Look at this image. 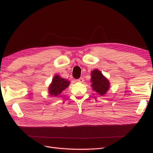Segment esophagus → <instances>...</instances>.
<instances>
[{
  "label": "esophagus",
  "mask_w": 153,
  "mask_h": 153,
  "mask_svg": "<svg viewBox=\"0 0 153 153\" xmlns=\"http://www.w3.org/2000/svg\"><path fill=\"white\" fill-rule=\"evenodd\" d=\"M77 82H79V83H83L84 81V79H83L82 77H80L78 79H77Z\"/></svg>",
  "instance_id": "obj_1"
}]
</instances>
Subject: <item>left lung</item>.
Masks as SVG:
<instances>
[{
    "instance_id": "left-lung-1",
    "label": "left lung",
    "mask_w": 153,
    "mask_h": 153,
    "mask_svg": "<svg viewBox=\"0 0 153 153\" xmlns=\"http://www.w3.org/2000/svg\"><path fill=\"white\" fill-rule=\"evenodd\" d=\"M91 81L93 90L100 95H104L108 91L109 82L99 70H94L92 72Z\"/></svg>"
}]
</instances>
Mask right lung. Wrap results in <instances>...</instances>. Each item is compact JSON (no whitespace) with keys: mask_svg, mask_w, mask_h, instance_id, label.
Masks as SVG:
<instances>
[{"mask_svg":"<svg viewBox=\"0 0 153 153\" xmlns=\"http://www.w3.org/2000/svg\"><path fill=\"white\" fill-rule=\"evenodd\" d=\"M69 84V81L65 79L60 77L58 76H55L52 80L51 84L49 87V94L51 96L56 97L58 94L61 93L62 91L65 90L66 87H68Z\"/></svg>","mask_w":153,"mask_h":153,"instance_id":"1","label":"right lung"}]
</instances>
